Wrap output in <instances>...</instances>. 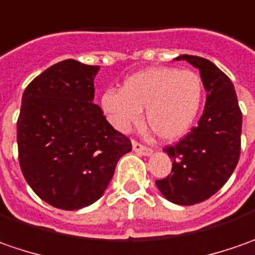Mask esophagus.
<instances>
[{
    "label": "esophagus",
    "mask_w": 255,
    "mask_h": 255,
    "mask_svg": "<svg viewBox=\"0 0 255 255\" xmlns=\"http://www.w3.org/2000/svg\"><path fill=\"white\" fill-rule=\"evenodd\" d=\"M132 149L135 151L136 154L139 155H145V156H149V155L152 154V149L151 148H148V146H145V145L139 144L138 141H132Z\"/></svg>",
    "instance_id": "34e87169"
}]
</instances>
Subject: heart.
Returning <instances> with one entry per match:
<instances>
[{
	"instance_id": "1",
	"label": "heart",
	"mask_w": 255,
	"mask_h": 255,
	"mask_svg": "<svg viewBox=\"0 0 255 255\" xmlns=\"http://www.w3.org/2000/svg\"><path fill=\"white\" fill-rule=\"evenodd\" d=\"M203 101V82L193 70L158 66L128 76L121 90L101 94L100 106L111 124L128 131L145 109L148 126L162 139L185 135L198 117Z\"/></svg>"
}]
</instances>
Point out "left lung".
<instances>
[{
	"instance_id": "obj_1",
	"label": "left lung",
	"mask_w": 255,
	"mask_h": 255,
	"mask_svg": "<svg viewBox=\"0 0 255 255\" xmlns=\"http://www.w3.org/2000/svg\"><path fill=\"white\" fill-rule=\"evenodd\" d=\"M198 67L206 89V106L196 127L163 151L171 173L155 183L172 203L190 206L213 196L232 176L242 149L243 114L232 80L205 57L180 55Z\"/></svg>"
}]
</instances>
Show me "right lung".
I'll list each match as a JSON object with an SVG mask.
<instances>
[{
    "mask_svg": "<svg viewBox=\"0 0 255 255\" xmlns=\"http://www.w3.org/2000/svg\"><path fill=\"white\" fill-rule=\"evenodd\" d=\"M99 69L62 60L23 92L16 121L19 166L32 190L62 210L99 200L119 159L132 149L93 103Z\"/></svg>",
    "mask_w": 255,
    "mask_h": 255,
    "instance_id": "obj_1",
    "label": "right lung"
}]
</instances>
